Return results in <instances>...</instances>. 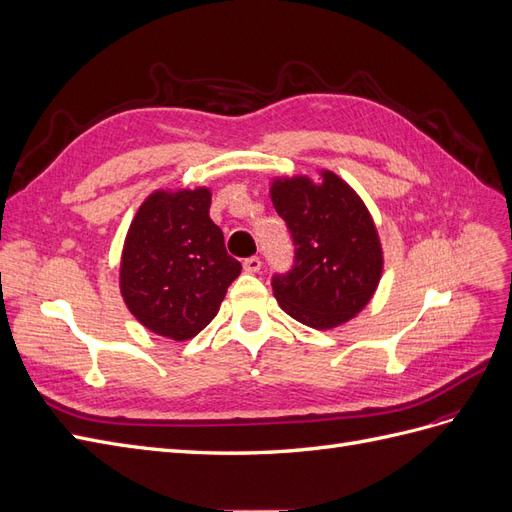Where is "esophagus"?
<instances>
[{
    "mask_svg": "<svg viewBox=\"0 0 512 512\" xmlns=\"http://www.w3.org/2000/svg\"><path fill=\"white\" fill-rule=\"evenodd\" d=\"M243 269H245L247 273H258V271L262 269V260H260L258 256L245 258V260H243Z\"/></svg>",
    "mask_w": 512,
    "mask_h": 512,
    "instance_id": "esophagus-1",
    "label": "esophagus"
}]
</instances>
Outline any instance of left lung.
<instances>
[{
  "instance_id": "left-lung-1",
  "label": "left lung",
  "mask_w": 512,
  "mask_h": 512,
  "mask_svg": "<svg viewBox=\"0 0 512 512\" xmlns=\"http://www.w3.org/2000/svg\"><path fill=\"white\" fill-rule=\"evenodd\" d=\"M271 200L294 245L292 267L273 273L284 312L312 329H333L359 314L382 273V250L371 215L333 173L275 181Z\"/></svg>"
}]
</instances>
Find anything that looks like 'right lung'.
I'll return each mask as SVG.
<instances>
[{"label": "right lung", "mask_w": 512, "mask_h": 512, "mask_svg": "<svg viewBox=\"0 0 512 512\" xmlns=\"http://www.w3.org/2000/svg\"><path fill=\"white\" fill-rule=\"evenodd\" d=\"M209 190L156 192L138 209L121 260V294L153 333L190 339L215 318L241 262L209 218Z\"/></svg>", "instance_id": "obj_1"}]
</instances>
